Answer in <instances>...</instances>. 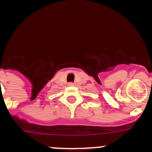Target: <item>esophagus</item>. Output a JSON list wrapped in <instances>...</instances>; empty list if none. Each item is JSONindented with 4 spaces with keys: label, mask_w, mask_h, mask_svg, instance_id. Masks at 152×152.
<instances>
[{
    "label": "esophagus",
    "mask_w": 152,
    "mask_h": 152,
    "mask_svg": "<svg viewBox=\"0 0 152 152\" xmlns=\"http://www.w3.org/2000/svg\"><path fill=\"white\" fill-rule=\"evenodd\" d=\"M68 85H69V86H74V83H71V82H70V83H69V84H68Z\"/></svg>",
    "instance_id": "1"
}]
</instances>
